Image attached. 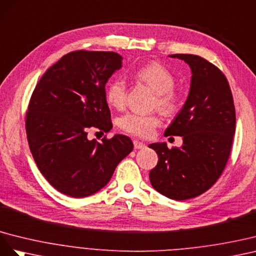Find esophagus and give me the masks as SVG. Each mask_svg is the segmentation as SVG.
Listing matches in <instances>:
<instances>
[{
	"label": "esophagus",
	"instance_id": "34e87169",
	"mask_svg": "<svg viewBox=\"0 0 256 256\" xmlns=\"http://www.w3.org/2000/svg\"><path fill=\"white\" fill-rule=\"evenodd\" d=\"M133 144H134V148L135 149H144V148H146V144L144 142H142L134 140Z\"/></svg>",
	"mask_w": 256,
	"mask_h": 256
}]
</instances>
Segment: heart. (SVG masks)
Here are the masks:
<instances>
[{
  "label": "heart",
  "mask_w": 256,
  "mask_h": 256,
  "mask_svg": "<svg viewBox=\"0 0 256 256\" xmlns=\"http://www.w3.org/2000/svg\"><path fill=\"white\" fill-rule=\"evenodd\" d=\"M135 77L156 92L154 105L164 114H170L177 110L179 96L174 89L176 79L162 64L158 62L146 64L136 70ZM126 93L128 88L126 82L122 78L112 79L106 89L107 103L114 108H122L126 104ZM160 124V118L158 114H142L128 112L119 119V126L124 132L142 138L152 136L156 128Z\"/></svg>",
  "instance_id": "obj_1"
}]
</instances>
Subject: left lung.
Masks as SVG:
<instances>
[{
  "instance_id": "1",
  "label": "left lung",
  "mask_w": 256,
  "mask_h": 256,
  "mask_svg": "<svg viewBox=\"0 0 256 256\" xmlns=\"http://www.w3.org/2000/svg\"><path fill=\"white\" fill-rule=\"evenodd\" d=\"M192 70L184 106L165 130L181 136L180 148L151 144L158 160L150 170L152 186L166 197L186 200L205 193L222 174L235 134L236 112L228 79L216 65L195 54H170Z\"/></svg>"
}]
</instances>
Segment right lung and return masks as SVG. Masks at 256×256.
<instances>
[{"label": "right lung", "mask_w": 256, "mask_h": 256, "mask_svg": "<svg viewBox=\"0 0 256 256\" xmlns=\"http://www.w3.org/2000/svg\"><path fill=\"white\" fill-rule=\"evenodd\" d=\"M122 66L112 51L77 50L49 68L32 93L26 114L28 147L42 176L76 198L96 193L133 150L126 135L88 140L96 128L109 132L112 116L105 84Z\"/></svg>", "instance_id": "right-lung-1"}]
</instances>
